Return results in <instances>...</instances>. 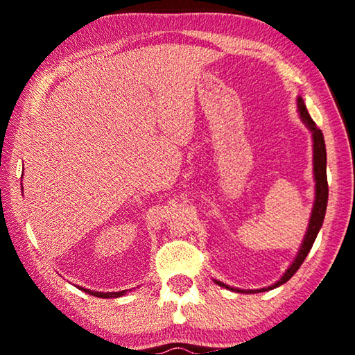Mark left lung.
Returning <instances> with one entry per match:
<instances>
[{"label":"left lung","instance_id":"obj_1","mask_svg":"<svg viewBox=\"0 0 355 355\" xmlns=\"http://www.w3.org/2000/svg\"><path fill=\"white\" fill-rule=\"evenodd\" d=\"M297 107H299L300 117H302L304 122L307 123V127L311 130V133H313V171H315V180H316V200H315L313 211H311L307 235H305L302 248H300L296 260H294L291 266L286 269L284 277H282L277 282V284L269 286V290H272V288H277L282 284H285V282L290 280L293 275L296 274V271L300 268V264L304 263L305 257L309 255L311 245H313V243H315V239L318 236V232H320V228L322 225L324 216H326V208H327V197H329V184H327V172H326L327 156H326V144H324L322 131L320 128H316V123L313 122V119L310 117L307 107H305V105H304L302 97L297 98ZM216 284L220 285V286L230 288V286H227V285L222 284V282H218V280H216ZM230 290L243 293L241 290H235V288H230ZM257 291H260V290H257ZM249 293H254V291L249 290Z\"/></svg>","mask_w":355,"mask_h":355}]
</instances>
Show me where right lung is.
<instances>
[{
  "mask_svg": "<svg viewBox=\"0 0 355 355\" xmlns=\"http://www.w3.org/2000/svg\"><path fill=\"white\" fill-rule=\"evenodd\" d=\"M83 290V288H81ZM89 294H92V296H97V297H119V296H123L127 291H119V293H98V291H91V290H84Z\"/></svg>",
  "mask_w": 355,
  "mask_h": 355,
  "instance_id": "obj_1",
  "label": "right lung"
}]
</instances>
